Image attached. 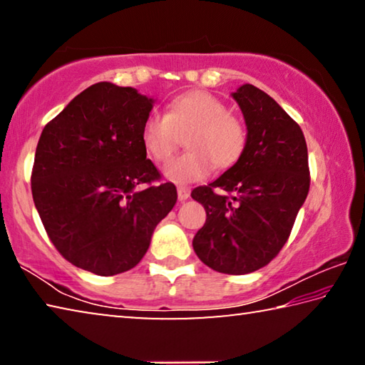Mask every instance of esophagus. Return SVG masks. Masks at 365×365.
<instances>
[{"mask_svg": "<svg viewBox=\"0 0 365 365\" xmlns=\"http://www.w3.org/2000/svg\"><path fill=\"white\" fill-rule=\"evenodd\" d=\"M177 195H178V201L188 200L190 188H187V187H177Z\"/></svg>", "mask_w": 365, "mask_h": 365, "instance_id": "1", "label": "esophagus"}]
</instances>
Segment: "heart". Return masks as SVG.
<instances>
[{
    "mask_svg": "<svg viewBox=\"0 0 365 365\" xmlns=\"http://www.w3.org/2000/svg\"><path fill=\"white\" fill-rule=\"evenodd\" d=\"M185 137L188 151L165 164L164 177L175 183L205 180L217 165L228 169L245 151L246 127L219 98L206 91H188L169 103L165 115L151 114L141 128L150 156L165 163Z\"/></svg>",
    "mask_w": 365,
    "mask_h": 365,
    "instance_id": "heart-1",
    "label": "heart"
}]
</instances>
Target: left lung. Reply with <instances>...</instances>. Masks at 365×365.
I'll list each match as a JSON object with an SVG mask.
<instances>
[{
  "label": "left lung",
  "instance_id": "1",
  "mask_svg": "<svg viewBox=\"0 0 365 365\" xmlns=\"http://www.w3.org/2000/svg\"><path fill=\"white\" fill-rule=\"evenodd\" d=\"M232 98L243 113L248 140L230 169L191 191L207 215L195 235L193 250L207 267L243 275L279 255L311 178L304 135L280 104L250 83ZM215 187L225 193L215 194Z\"/></svg>",
  "mask_w": 365,
  "mask_h": 365
}]
</instances>
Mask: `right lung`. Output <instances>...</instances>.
<instances>
[{"label": "right lung", "mask_w": 365, "mask_h": 365, "mask_svg": "<svg viewBox=\"0 0 365 365\" xmlns=\"http://www.w3.org/2000/svg\"><path fill=\"white\" fill-rule=\"evenodd\" d=\"M154 100L100 82L43 128L32 195L49 240L71 264L109 277L133 269L177 202L141 140ZM147 183L146 189H138Z\"/></svg>", "instance_id": "obj_1"}]
</instances>
